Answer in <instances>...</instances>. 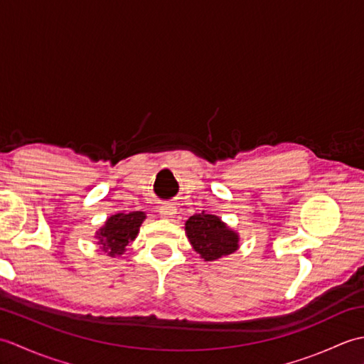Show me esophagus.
I'll return each mask as SVG.
<instances>
[{"instance_id": "obj_1", "label": "esophagus", "mask_w": 364, "mask_h": 364, "mask_svg": "<svg viewBox=\"0 0 364 364\" xmlns=\"http://www.w3.org/2000/svg\"><path fill=\"white\" fill-rule=\"evenodd\" d=\"M175 208L173 206H170V205H162L161 208H159V214H161V218H164V219H172L173 215H175Z\"/></svg>"}]
</instances>
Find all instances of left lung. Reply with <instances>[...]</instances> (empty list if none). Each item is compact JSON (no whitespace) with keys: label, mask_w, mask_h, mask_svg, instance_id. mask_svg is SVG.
<instances>
[{"label":"left lung","mask_w":364,"mask_h":364,"mask_svg":"<svg viewBox=\"0 0 364 364\" xmlns=\"http://www.w3.org/2000/svg\"><path fill=\"white\" fill-rule=\"evenodd\" d=\"M191 245L205 261H214L237 250L239 236L214 214H194L186 220Z\"/></svg>","instance_id":"8db88e82"}]
</instances>
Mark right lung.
Returning a JSON list of instances; mask_svg holds the SVG:
<instances>
[{
	"mask_svg": "<svg viewBox=\"0 0 364 364\" xmlns=\"http://www.w3.org/2000/svg\"><path fill=\"white\" fill-rule=\"evenodd\" d=\"M145 219V213L133 211V213H119L111 215L105 222V225L97 231L98 244L102 245V250L109 257H119L127 250V245L134 241L139 228Z\"/></svg>",
	"mask_w": 364,
	"mask_h": 364,
	"instance_id": "right-lung-1",
	"label": "right lung"
}]
</instances>
